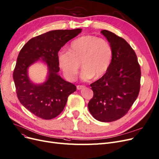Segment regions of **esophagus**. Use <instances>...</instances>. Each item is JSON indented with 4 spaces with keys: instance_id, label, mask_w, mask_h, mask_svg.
<instances>
[{
    "instance_id": "1",
    "label": "esophagus",
    "mask_w": 159,
    "mask_h": 159,
    "mask_svg": "<svg viewBox=\"0 0 159 159\" xmlns=\"http://www.w3.org/2000/svg\"><path fill=\"white\" fill-rule=\"evenodd\" d=\"M85 87V86H83V85H77L76 86V89H77V90H81L84 89V88Z\"/></svg>"
}]
</instances>
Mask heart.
I'll return each instance as SVG.
<instances>
[{"instance_id":"heart-1","label":"heart","mask_w":159,"mask_h":159,"mask_svg":"<svg viewBox=\"0 0 159 159\" xmlns=\"http://www.w3.org/2000/svg\"><path fill=\"white\" fill-rule=\"evenodd\" d=\"M113 48L108 41L93 35H84L70 43L69 51L61 50L57 59L58 66L70 81L75 79L80 69V77L87 81L99 79L107 72L113 60Z\"/></svg>"}]
</instances>
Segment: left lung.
<instances>
[{"mask_svg": "<svg viewBox=\"0 0 159 159\" xmlns=\"http://www.w3.org/2000/svg\"><path fill=\"white\" fill-rule=\"evenodd\" d=\"M113 48L111 66L102 78L90 84L93 96L88 107L93 118L113 122L125 116L138 96L141 69L136 53L126 41L102 30Z\"/></svg>", "mask_w": 159, "mask_h": 159, "instance_id": "obj_1", "label": "left lung"}]
</instances>
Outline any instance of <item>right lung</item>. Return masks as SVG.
Segmentation results:
<instances>
[{"instance_id": "obj_1", "label": "right lung", "mask_w": 159, "mask_h": 159, "mask_svg": "<svg viewBox=\"0 0 159 159\" xmlns=\"http://www.w3.org/2000/svg\"><path fill=\"white\" fill-rule=\"evenodd\" d=\"M82 29L54 30L29 40L20 50L13 73L16 93L20 103L34 115L45 120L54 119L66 106L75 85L58 75L57 56L61 47L81 33ZM44 62L48 76L40 85L29 79L28 69L37 61Z\"/></svg>"}]
</instances>
